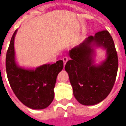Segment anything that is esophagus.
Instances as JSON below:
<instances>
[{"instance_id":"34e87169","label":"esophagus","mask_w":126,"mask_h":126,"mask_svg":"<svg viewBox=\"0 0 126 126\" xmlns=\"http://www.w3.org/2000/svg\"><path fill=\"white\" fill-rule=\"evenodd\" d=\"M62 60L64 62V64L65 65L66 63V62L69 60V58L67 57H64L63 58H62Z\"/></svg>"}]
</instances>
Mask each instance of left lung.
<instances>
[{
	"mask_svg": "<svg viewBox=\"0 0 126 126\" xmlns=\"http://www.w3.org/2000/svg\"><path fill=\"white\" fill-rule=\"evenodd\" d=\"M95 47L106 50L107 58L100 65L94 64ZM70 60L65 65L73 93L83 105H94L104 100L113 88L118 71V56L108 31L97 32L69 50Z\"/></svg>",
	"mask_w": 126,
	"mask_h": 126,
	"instance_id": "1",
	"label": "left lung"
}]
</instances>
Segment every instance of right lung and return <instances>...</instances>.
<instances>
[{
	"label": "right lung",
	"instance_id": "add662e5",
	"mask_svg": "<svg viewBox=\"0 0 126 126\" xmlns=\"http://www.w3.org/2000/svg\"><path fill=\"white\" fill-rule=\"evenodd\" d=\"M12 35L6 54V72L10 87L19 101L33 109L47 107L54 99V88L58 74L62 70V60L43 64L36 69L19 67L15 62V37Z\"/></svg>",
	"mask_w": 126,
	"mask_h": 126
}]
</instances>
